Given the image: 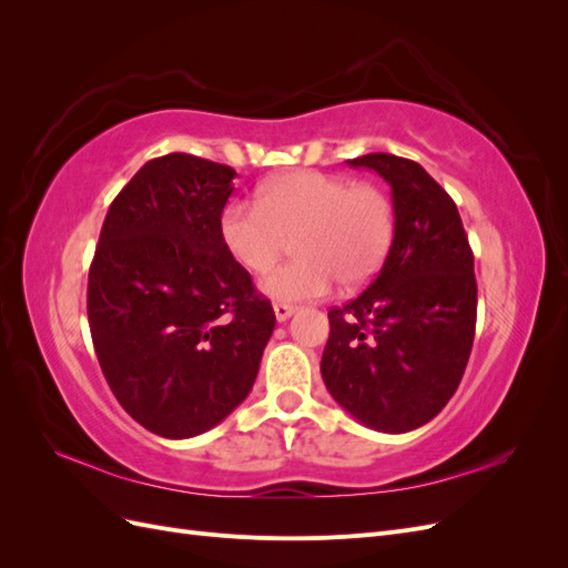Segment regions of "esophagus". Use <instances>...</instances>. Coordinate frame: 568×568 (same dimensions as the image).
I'll return each instance as SVG.
<instances>
[{"label":"esophagus","instance_id":"1","mask_svg":"<svg viewBox=\"0 0 568 568\" xmlns=\"http://www.w3.org/2000/svg\"><path fill=\"white\" fill-rule=\"evenodd\" d=\"M294 313H296L294 305H288V303H274V317H277V322H286Z\"/></svg>","mask_w":568,"mask_h":568}]
</instances>
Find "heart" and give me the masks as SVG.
Instances as JSON below:
<instances>
[{"label":"heart","mask_w":568,"mask_h":568,"mask_svg":"<svg viewBox=\"0 0 568 568\" xmlns=\"http://www.w3.org/2000/svg\"><path fill=\"white\" fill-rule=\"evenodd\" d=\"M217 232L251 272H265L294 234V261L270 270L257 288L272 301L298 303L326 296L336 280L357 286L374 277L393 244L395 211L376 184L298 170L257 186L255 201L225 205Z\"/></svg>","instance_id":"b5f03b06"}]
</instances>
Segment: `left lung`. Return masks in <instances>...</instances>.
I'll list each match as a JSON object with an SVG mask.
<instances>
[{"label": "left lung", "mask_w": 568, "mask_h": 568, "mask_svg": "<svg viewBox=\"0 0 568 568\" xmlns=\"http://www.w3.org/2000/svg\"><path fill=\"white\" fill-rule=\"evenodd\" d=\"M390 186L395 234L374 282L329 311L322 379L374 432L407 434L457 390L476 329L474 253L455 201L426 170L390 153L348 161Z\"/></svg>", "instance_id": "obj_1"}]
</instances>
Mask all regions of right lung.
Here are the masks:
<instances>
[{"mask_svg": "<svg viewBox=\"0 0 568 568\" xmlns=\"http://www.w3.org/2000/svg\"><path fill=\"white\" fill-rule=\"evenodd\" d=\"M230 165L168 153L115 196L90 267L101 372L128 415L163 438L211 432L246 400L274 311L220 242Z\"/></svg>", "mask_w": 568, "mask_h": 568, "instance_id": "1", "label": "right lung"}]
</instances>
